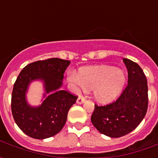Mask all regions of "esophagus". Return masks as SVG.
Segmentation results:
<instances>
[{"label": "esophagus", "instance_id": "34e87169", "mask_svg": "<svg viewBox=\"0 0 158 158\" xmlns=\"http://www.w3.org/2000/svg\"><path fill=\"white\" fill-rule=\"evenodd\" d=\"M84 101H85V98H84V97L83 96H79L77 99V103L78 104H82L84 103Z\"/></svg>", "mask_w": 158, "mask_h": 158}]
</instances>
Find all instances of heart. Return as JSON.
<instances>
[{
    "instance_id": "obj_1",
    "label": "heart",
    "mask_w": 158,
    "mask_h": 158,
    "mask_svg": "<svg viewBox=\"0 0 158 158\" xmlns=\"http://www.w3.org/2000/svg\"><path fill=\"white\" fill-rule=\"evenodd\" d=\"M68 81L81 85L84 89H94V98L101 103H109L114 101L122 92L126 81L123 70L112 66L84 67L78 74L71 73Z\"/></svg>"
}]
</instances>
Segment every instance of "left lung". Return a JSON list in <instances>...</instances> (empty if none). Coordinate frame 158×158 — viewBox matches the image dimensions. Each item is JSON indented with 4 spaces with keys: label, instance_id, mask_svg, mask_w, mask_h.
Here are the masks:
<instances>
[{
    "label": "left lung",
    "instance_id": "left-lung-1",
    "mask_svg": "<svg viewBox=\"0 0 158 158\" xmlns=\"http://www.w3.org/2000/svg\"><path fill=\"white\" fill-rule=\"evenodd\" d=\"M128 85L117 100L106 106L95 105L91 121L99 132L110 138L122 137L135 130L148 110V82L141 67L124 58Z\"/></svg>",
    "mask_w": 158,
    "mask_h": 158
}]
</instances>
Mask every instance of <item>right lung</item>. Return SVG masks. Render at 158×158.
<instances>
[{
  "instance_id": "right-lung-1",
  "label": "right lung",
  "mask_w": 158,
  "mask_h": 158,
  "mask_svg": "<svg viewBox=\"0 0 158 158\" xmlns=\"http://www.w3.org/2000/svg\"><path fill=\"white\" fill-rule=\"evenodd\" d=\"M69 64V60L59 58L38 60L26 65L19 74L12 91L11 110L19 128L29 137L48 139L64 127L69 108L78 98L60 89L64 73ZM34 80L43 81L45 89V100L38 107H31L26 99L28 86Z\"/></svg>"
}]
</instances>
